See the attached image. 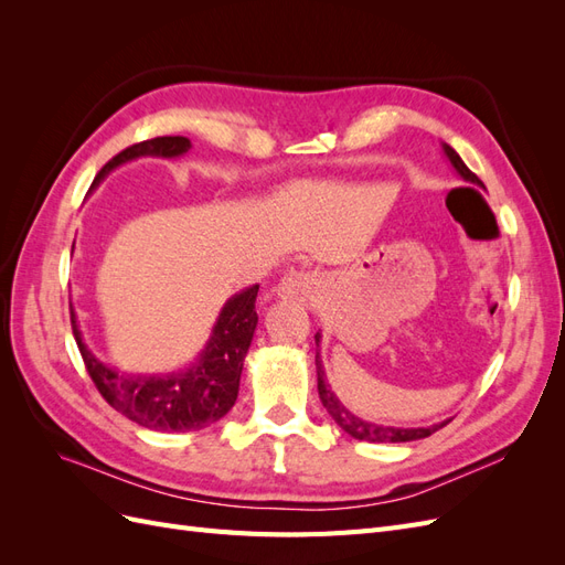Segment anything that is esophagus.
Wrapping results in <instances>:
<instances>
[{"mask_svg": "<svg viewBox=\"0 0 565 565\" xmlns=\"http://www.w3.org/2000/svg\"><path fill=\"white\" fill-rule=\"evenodd\" d=\"M320 289V278L316 273L309 270H292L280 280L276 295L282 301H292V303H311Z\"/></svg>", "mask_w": 565, "mask_h": 565, "instance_id": "esophagus-1", "label": "esophagus"}]
</instances>
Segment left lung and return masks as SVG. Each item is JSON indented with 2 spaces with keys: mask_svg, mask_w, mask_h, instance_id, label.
Here are the masks:
<instances>
[{
  "mask_svg": "<svg viewBox=\"0 0 565 565\" xmlns=\"http://www.w3.org/2000/svg\"><path fill=\"white\" fill-rule=\"evenodd\" d=\"M440 150L443 156H446V160L450 162V167L457 172V177L461 181H467L471 185H478L483 188L486 185L483 181L478 179L471 169L465 164V160H461L457 156V150L448 143H440ZM320 339L322 334L316 332V372H318V396H320V403L322 407L328 409L330 417L337 422V426L341 431H347L351 438L355 440H367V443H409V440H419V438H426L436 434L438 429H443L450 419H443V422H436L431 426H393V424H382V422H370V419H363L358 417L355 413H351V409L339 401V396L334 393L332 384L328 382V372H324V365H322V358H320Z\"/></svg>",
  "mask_w": 565,
  "mask_h": 565,
  "instance_id": "left-lung-1",
  "label": "left lung"
}]
</instances>
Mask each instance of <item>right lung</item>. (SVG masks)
I'll return each mask as SVG.
<instances>
[{
  "instance_id": "right-lung-1",
  "label": "right lung",
  "mask_w": 565,
  "mask_h": 565,
  "mask_svg": "<svg viewBox=\"0 0 565 565\" xmlns=\"http://www.w3.org/2000/svg\"><path fill=\"white\" fill-rule=\"evenodd\" d=\"M191 150L185 136H158V139L129 146L115 156L92 183L96 191L113 169L139 158H181ZM75 247V245H73ZM259 285L233 295L214 320L207 344L195 361L172 372H122L96 358L82 337L77 313L71 303L73 334L96 388L119 415L152 431H198L218 422L237 401L241 374L259 316L254 311Z\"/></svg>"
}]
</instances>
